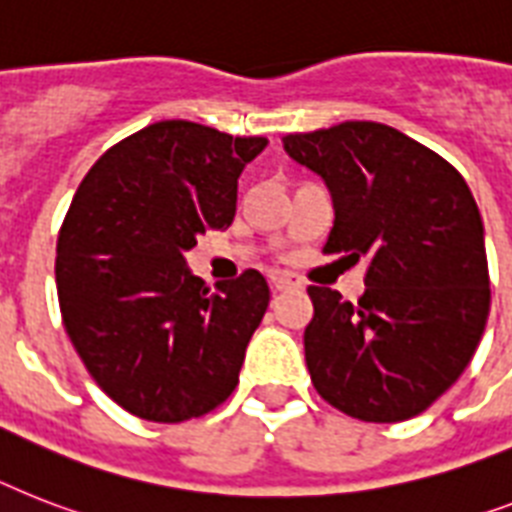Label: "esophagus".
<instances>
[{"instance_id":"34e87169","label":"esophagus","mask_w":512,"mask_h":512,"mask_svg":"<svg viewBox=\"0 0 512 512\" xmlns=\"http://www.w3.org/2000/svg\"><path fill=\"white\" fill-rule=\"evenodd\" d=\"M292 286H297V284H294V278H289V276H270V289H273V294L286 292V289H292Z\"/></svg>"}]
</instances>
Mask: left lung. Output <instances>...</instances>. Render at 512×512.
<instances>
[{"label":"left lung","instance_id":"1","mask_svg":"<svg viewBox=\"0 0 512 512\" xmlns=\"http://www.w3.org/2000/svg\"><path fill=\"white\" fill-rule=\"evenodd\" d=\"M284 149L328 186L323 252L368 257L357 302L307 289L313 386L357 421H407L458 381L484 334L492 294L476 199L444 157L373 120L289 134Z\"/></svg>","mask_w":512,"mask_h":512}]
</instances>
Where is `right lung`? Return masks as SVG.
Listing matches in <instances>:
<instances>
[{
    "instance_id": "obj_1",
    "label": "right lung",
    "mask_w": 512,
    "mask_h": 512,
    "mask_svg": "<svg viewBox=\"0 0 512 512\" xmlns=\"http://www.w3.org/2000/svg\"><path fill=\"white\" fill-rule=\"evenodd\" d=\"M263 136L160 120L94 162L57 236V297L70 342L107 397L136 418L181 423L239 384L270 289L244 270L210 292L186 252L228 228Z\"/></svg>"
}]
</instances>
